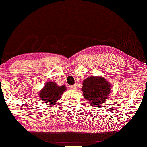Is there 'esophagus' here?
<instances>
[{"label":"esophagus","instance_id":"1","mask_svg":"<svg viewBox=\"0 0 147 147\" xmlns=\"http://www.w3.org/2000/svg\"><path fill=\"white\" fill-rule=\"evenodd\" d=\"M69 88H70V89H72V90H76V86L75 85L70 86H69Z\"/></svg>","mask_w":147,"mask_h":147}]
</instances>
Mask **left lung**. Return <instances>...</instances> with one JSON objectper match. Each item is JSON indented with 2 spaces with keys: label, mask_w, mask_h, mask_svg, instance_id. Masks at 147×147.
Masks as SVG:
<instances>
[{
  "label": "left lung",
  "mask_w": 147,
  "mask_h": 147,
  "mask_svg": "<svg viewBox=\"0 0 147 147\" xmlns=\"http://www.w3.org/2000/svg\"><path fill=\"white\" fill-rule=\"evenodd\" d=\"M111 88V84L104 77L90 76L83 81L82 91L84 98L90 105L98 107L105 102Z\"/></svg>",
  "instance_id": "1"
}]
</instances>
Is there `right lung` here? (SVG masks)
<instances>
[{
  "mask_svg": "<svg viewBox=\"0 0 147 147\" xmlns=\"http://www.w3.org/2000/svg\"><path fill=\"white\" fill-rule=\"evenodd\" d=\"M66 90L65 86H58L56 82H47L43 88L39 91V96L45 104L49 106L56 105V102Z\"/></svg>",
  "mask_w": 147,
  "mask_h": 147,
  "instance_id": "1",
  "label": "right lung"
}]
</instances>
